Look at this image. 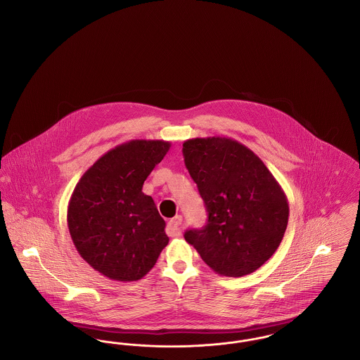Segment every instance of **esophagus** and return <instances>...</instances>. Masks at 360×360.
I'll return each instance as SVG.
<instances>
[{
  "label": "esophagus",
  "mask_w": 360,
  "mask_h": 360,
  "mask_svg": "<svg viewBox=\"0 0 360 360\" xmlns=\"http://www.w3.org/2000/svg\"><path fill=\"white\" fill-rule=\"evenodd\" d=\"M181 222H183V217L181 215H176L174 218H172L171 221L168 222L167 226V233L171 237H177L181 234Z\"/></svg>",
  "instance_id": "1"
}]
</instances>
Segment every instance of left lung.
Returning a JSON list of instances; mask_svg holds the SVG:
<instances>
[{"label":"left lung","instance_id":"left-lung-1","mask_svg":"<svg viewBox=\"0 0 360 360\" xmlns=\"http://www.w3.org/2000/svg\"><path fill=\"white\" fill-rule=\"evenodd\" d=\"M184 162L207 208V225L184 234L222 276L255 272L276 252L288 222V202L264 162L226 136L183 143Z\"/></svg>","mask_w":360,"mask_h":360}]
</instances>
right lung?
Segmentation results:
<instances>
[{
	"label": "right lung",
	"mask_w": 360,
	"mask_h": 360,
	"mask_svg": "<svg viewBox=\"0 0 360 360\" xmlns=\"http://www.w3.org/2000/svg\"><path fill=\"white\" fill-rule=\"evenodd\" d=\"M171 148L168 141L133 139L103 154L82 174L68 206V226L79 256L117 282L142 279L168 245L165 221L142 187Z\"/></svg>",
	"instance_id": "obj_1"
}]
</instances>
